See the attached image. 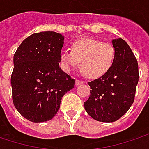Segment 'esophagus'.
Returning a JSON list of instances; mask_svg holds the SVG:
<instances>
[{"instance_id":"34e87169","label":"esophagus","mask_w":149,"mask_h":149,"mask_svg":"<svg viewBox=\"0 0 149 149\" xmlns=\"http://www.w3.org/2000/svg\"><path fill=\"white\" fill-rule=\"evenodd\" d=\"M76 86H78V85H80V84H83V81H81V80H76Z\"/></svg>"}]
</instances>
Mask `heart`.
<instances>
[{"mask_svg": "<svg viewBox=\"0 0 149 149\" xmlns=\"http://www.w3.org/2000/svg\"><path fill=\"white\" fill-rule=\"evenodd\" d=\"M115 58L114 47L106 42L93 38H83L72 43L71 50H62L60 61L69 72L80 62L81 69L89 78H98L111 67Z\"/></svg>", "mask_w": 149, "mask_h": 149, "instance_id": "1", "label": "heart"}]
</instances>
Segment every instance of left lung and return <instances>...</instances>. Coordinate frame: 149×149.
<instances>
[{
	"mask_svg": "<svg viewBox=\"0 0 149 149\" xmlns=\"http://www.w3.org/2000/svg\"><path fill=\"white\" fill-rule=\"evenodd\" d=\"M115 58L109 70L89 82L91 88L84 108L93 119L114 122L132 106L138 83V64L130 46L122 39L112 40Z\"/></svg>",
	"mask_w": 149,
	"mask_h": 149,
	"instance_id": "obj_1",
	"label": "left lung"
}]
</instances>
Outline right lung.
Returning <instances> with one entry per match:
<instances>
[{
	"instance_id": "right-lung-1",
	"label": "right lung",
	"mask_w": 149,
	"mask_h": 149,
	"mask_svg": "<svg viewBox=\"0 0 149 149\" xmlns=\"http://www.w3.org/2000/svg\"><path fill=\"white\" fill-rule=\"evenodd\" d=\"M64 36L52 31L33 33L13 56L11 77L15 108L24 118L40 123L53 118L75 80L59 66Z\"/></svg>"
}]
</instances>
